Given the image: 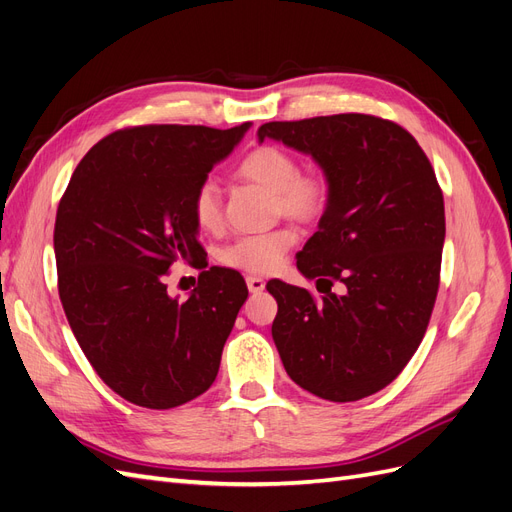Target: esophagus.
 Here are the masks:
<instances>
[{
	"label": "esophagus",
	"instance_id": "34e87169",
	"mask_svg": "<svg viewBox=\"0 0 512 512\" xmlns=\"http://www.w3.org/2000/svg\"><path fill=\"white\" fill-rule=\"evenodd\" d=\"M247 290H250L252 294H260L262 290H265V280H260V277H247Z\"/></svg>",
	"mask_w": 512,
	"mask_h": 512
}]
</instances>
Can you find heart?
I'll use <instances>...</instances> for the list:
<instances>
[{"label": "heart", "instance_id": "b5f03b06", "mask_svg": "<svg viewBox=\"0 0 512 512\" xmlns=\"http://www.w3.org/2000/svg\"><path fill=\"white\" fill-rule=\"evenodd\" d=\"M237 175L260 185L275 196V211L292 220L312 222L329 203V183L322 175H303L292 153L280 147H258L239 162ZM192 218L205 232L222 226V194L213 181L200 183L192 196ZM297 243L292 228H275L262 235L241 237L222 252V262L232 269L269 275L284 265L290 247Z\"/></svg>", "mask_w": 512, "mask_h": 512}]
</instances>
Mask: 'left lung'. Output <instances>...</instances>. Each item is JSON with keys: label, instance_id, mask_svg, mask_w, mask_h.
Wrapping results in <instances>:
<instances>
[{"label": "left lung", "instance_id": "left-lung-1", "mask_svg": "<svg viewBox=\"0 0 512 512\" xmlns=\"http://www.w3.org/2000/svg\"><path fill=\"white\" fill-rule=\"evenodd\" d=\"M265 138L305 153L329 183L318 232L297 254L322 299L267 284L286 374L329 401L374 395L408 365L436 303L446 235L436 173L412 134L371 115L271 121L258 128Z\"/></svg>", "mask_w": 512, "mask_h": 512}]
</instances>
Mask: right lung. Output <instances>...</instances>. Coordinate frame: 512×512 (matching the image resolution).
I'll use <instances>...</instances> for the list:
<instances>
[{
  "label": "right lung",
  "instance_id": "right-lung-1",
  "mask_svg": "<svg viewBox=\"0 0 512 512\" xmlns=\"http://www.w3.org/2000/svg\"><path fill=\"white\" fill-rule=\"evenodd\" d=\"M252 123L230 130L143 126L87 151L55 220L59 299L96 374L123 399L168 410L203 395L218 376L247 286L211 267L188 299L164 275L203 265L192 196Z\"/></svg>",
  "mask_w": 512,
  "mask_h": 512
}]
</instances>
